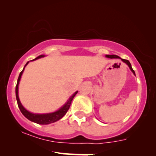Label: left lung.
I'll return each mask as SVG.
<instances>
[{"mask_svg":"<svg viewBox=\"0 0 156 156\" xmlns=\"http://www.w3.org/2000/svg\"><path fill=\"white\" fill-rule=\"evenodd\" d=\"M106 57H108V58H117V59H121V60H122L123 62H125L126 64V65L129 66V68H130V69L131 70V72H133V73L135 74L136 75V74H135V72H134V70L133 69V68H132V67H131V63H130V62L129 61V60H127V59H121L120 57H119V56H117V55H106Z\"/></svg>","mask_w":156,"mask_h":156,"instance_id":"obj_1","label":"left lung"}]
</instances>
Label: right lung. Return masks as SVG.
<instances>
[{"instance_id": "obj_1", "label": "right lung", "mask_w": 156, "mask_h": 156, "mask_svg": "<svg viewBox=\"0 0 156 156\" xmlns=\"http://www.w3.org/2000/svg\"><path fill=\"white\" fill-rule=\"evenodd\" d=\"M44 57V55H40L37 57H36L35 59H33V60H35V59H37L39 58H41V57ZM29 63V62H27L26 63V65H25L24 68L22 70V72H20V74H19L18 79V82H17V84L16 87V99H17V102H18V107L20 108V112L22 114L24 115L25 117L28 119V120L33 121V122H35L36 123H38V124H49V123H54L55 121L59 120V119L62 118V117L65 116L66 114V113L67 112V111L69 110V108L70 107V105H71L72 101L73 99V98L75 97V95L76 94V93L78 91H76L75 93L73 94L69 99L67 100V101L66 102L65 105H63L62 107H61L59 110L56 111V112H53V113H49V114H33V113H30L28 111H27L25 108L23 107L22 104H21L20 99H19V97H18V85H19V82H20L21 76H22V74L23 71H24L25 67H26V65Z\"/></svg>"}]
</instances>
